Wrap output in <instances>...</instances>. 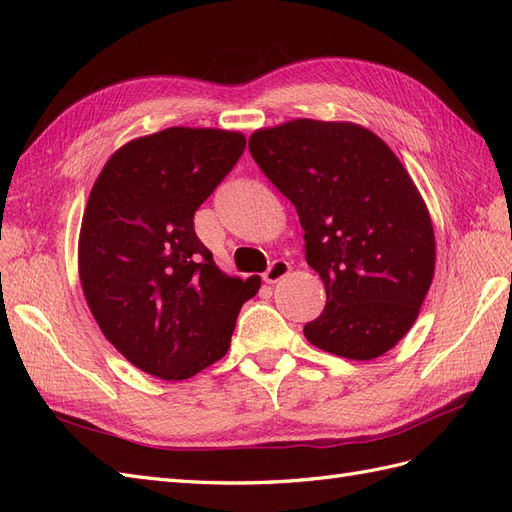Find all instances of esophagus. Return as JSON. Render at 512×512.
I'll use <instances>...</instances> for the list:
<instances>
[{
	"label": "esophagus",
	"mask_w": 512,
	"mask_h": 512,
	"mask_svg": "<svg viewBox=\"0 0 512 512\" xmlns=\"http://www.w3.org/2000/svg\"><path fill=\"white\" fill-rule=\"evenodd\" d=\"M288 273H290V265L286 260H273L271 267L262 273V280L267 284H277L280 280H284Z\"/></svg>",
	"instance_id": "1"
}]
</instances>
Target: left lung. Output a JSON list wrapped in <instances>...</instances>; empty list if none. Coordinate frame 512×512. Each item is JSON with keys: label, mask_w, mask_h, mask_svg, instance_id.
<instances>
[{"label": "left lung", "mask_w": 512, "mask_h": 512, "mask_svg": "<svg viewBox=\"0 0 512 512\" xmlns=\"http://www.w3.org/2000/svg\"><path fill=\"white\" fill-rule=\"evenodd\" d=\"M262 173L299 213L305 260L327 288L309 344L352 361L389 352L436 269L421 192L380 136L350 121L294 119L250 136Z\"/></svg>", "instance_id": "1"}]
</instances>
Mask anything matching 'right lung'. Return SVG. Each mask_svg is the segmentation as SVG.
<instances>
[{"instance_id": "obj_1", "label": "right lung", "mask_w": 512, "mask_h": 512, "mask_svg": "<svg viewBox=\"0 0 512 512\" xmlns=\"http://www.w3.org/2000/svg\"><path fill=\"white\" fill-rule=\"evenodd\" d=\"M245 149L241 132L166 128L119 147L91 188L79 275L100 331L162 380H185L228 352L260 277H230L194 232V213Z\"/></svg>"}]
</instances>
